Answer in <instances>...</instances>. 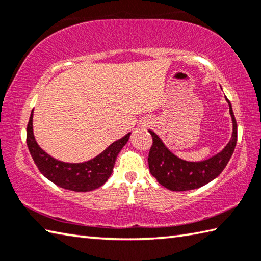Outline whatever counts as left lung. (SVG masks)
Listing matches in <instances>:
<instances>
[{
	"label": "left lung",
	"mask_w": 261,
	"mask_h": 261,
	"mask_svg": "<svg viewBox=\"0 0 261 261\" xmlns=\"http://www.w3.org/2000/svg\"><path fill=\"white\" fill-rule=\"evenodd\" d=\"M226 100L232 120L231 139L222 151L207 160L199 162L182 160L166 147L155 132L149 130L153 138V145L148 154L149 171L162 187L171 191H188L210 183L222 173L230 160L237 143V123L231 103L227 98Z\"/></svg>",
	"instance_id": "left-lung-1"
}]
</instances>
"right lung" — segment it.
I'll return each instance as SVG.
<instances>
[{
	"label": "right lung",
	"instance_id": "obj_1",
	"mask_svg": "<svg viewBox=\"0 0 261 261\" xmlns=\"http://www.w3.org/2000/svg\"><path fill=\"white\" fill-rule=\"evenodd\" d=\"M131 132L91 160L81 163H69L56 160L39 146L33 134V110L26 129V143L33 161L40 173L57 187L76 192H87L100 188L113 173L118 153L129 141Z\"/></svg>",
	"mask_w": 261,
	"mask_h": 261
}]
</instances>
